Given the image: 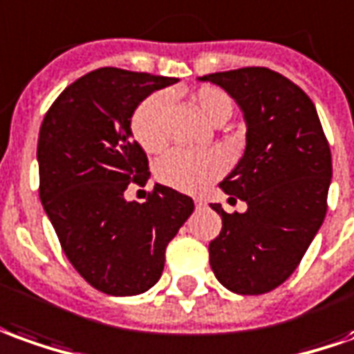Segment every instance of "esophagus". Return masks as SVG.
<instances>
[{"mask_svg": "<svg viewBox=\"0 0 354 354\" xmlns=\"http://www.w3.org/2000/svg\"><path fill=\"white\" fill-rule=\"evenodd\" d=\"M194 204H196V208H204V206H206V201H204V198H194Z\"/></svg>", "mask_w": 354, "mask_h": 354, "instance_id": "esophagus-1", "label": "esophagus"}]
</instances>
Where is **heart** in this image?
I'll list each match as a JSON object with an SVG mask.
<instances>
[{
	"instance_id": "obj_1",
	"label": "heart",
	"mask_w": 354,
	"mask_h": 354,
	"mask_svg": "<svg viewBox=\"0 0 354 354\" xmlns=\"http://www.w3.org/2000/svg\"><path fill=\"white\" fill-rule=\"evenodd\" d=\"M192 104L208 123L221 125L233 113V102L218 86H202L192 92ZM171 98L167 92H156L142 100L131 117V131L146 152H162L167 145V113ZM225 171V158L219 152L171 150L156 165L158 181L183 192H201Z\"/></svg>"
}]
</instances>
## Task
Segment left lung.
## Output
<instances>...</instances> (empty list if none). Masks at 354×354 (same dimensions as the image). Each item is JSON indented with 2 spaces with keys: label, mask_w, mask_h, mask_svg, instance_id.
<instances>
[{
  "label": "left lung",
  "mask_w": 354,
  "mask_h": 354,
  "mask_svg": "<svg viewBox=\"0 0 354 354\" xmlns=\"http://www.w3.org/2000/svg\"><path fill=\"white\" fill-rule=\"evenodd\" d=\"M247 121V148L219 187L247 202L245 214L221 216L209 243L218 281L239 295H262L301 264L328 209L331 152L312 100L295 82L266 67L212 73Z\"/></svg>",
  "instance_id": "left-lung-1"
}]
</instances>
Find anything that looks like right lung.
Wrapping results in <instances>:
<instances>
[{
  "mask_svg": "<svg viewBox=\"0 0 354 354\" xmlns=\"http://www.w3.org/2000/svg\"><path fill=\"white\" fill-rule=\"evenodd\" d=\"M177 79L102 67L61 92L38 136L40 201L73 268L113 297L148 291L162 277L165 248L194 209L191 196L156 185L146 202L125 201L150 177L131 117Z\"/></svg>",
  "mask_w": 354,
  "mask_h": 354,
  "instance_id": "add662e5",
  "label": "right lung"
}]
</instances>
